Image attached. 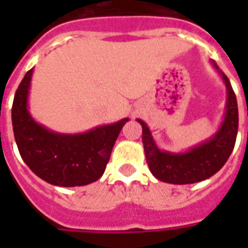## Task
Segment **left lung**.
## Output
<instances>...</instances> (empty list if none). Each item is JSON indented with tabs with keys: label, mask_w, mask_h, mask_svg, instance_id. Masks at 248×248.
Returning a JSON list of instances; mask_svg holds the SVG:
<instances>
[{
	"label": "left lung",
	"mask_w": 248,
	"mask_h": 248,
	"mask_svg": "<svg viewBox=\"0 0 248 248\" xmlns=\"http://www.w3.org/2000/svg\"><path fill=\"white\" fill-rule=\"evenodd\" d=\"M210 62L222 78L227 95L223 119L218 130L210 138L192 146L186 151L174 153L162 150L156 145L149 126L142 119H137L142 126V142L146 162L151 174L162 182L172 185L202 182L218 172L232 153L239 122L236 97L226 74L219 69L215 61L211 60Z\"/></svg>",
	"instance_id": "8db88e82"
}]
</instances>
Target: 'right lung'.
Segmentation results:
<instances>
[{"instance_id":"add662e5","label":"right lung","mask_w":248,"mask_h":248,"mask_svg":"<svg viewBox=\"0 0 248 248\" xmlns=\"http://www.w3.org/2000/svg\"><path fill=\"white\" fill-rule=\"evenodd\" d=\"M33 71L34 69H30L25 74L12 108L14 138L22 159L37 177L54 186L76 187L95 182L105 172L114 143L130 119L77 134L47 129L29 111Z\"/></svg>"}]
</instances>
